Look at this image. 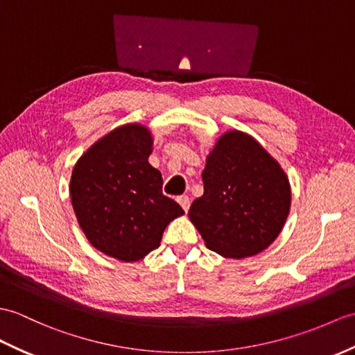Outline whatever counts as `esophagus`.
<instances>
[{
	"label": "esophagus",
	"instance_id": "34e87169",
	"mask_svg": "<svg viewBox=\"0 0 355 355\" xmlns=\"http://www.w3.org/2000/svg\"><path fill=\"white\" fill-rule=\"evenodd\" d=\"M177 201L180 202L181 207H183V210L187 213L189 207H191V200H189V196H186V195H181V196H178V198H177Z\"/></svg>",
	"mask_w": 355,
	"mask_h": 355
}]
</instances>
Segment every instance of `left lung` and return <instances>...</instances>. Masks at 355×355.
<instances>
[{
    "label": "left lung",
    "mask_w": 355,
    "mask_h": 355,
    "mask_svg": "<svg viewBox=\"0 0 355 355\" xmlns=\"http://www.w3.org/2000/svg\"><path fill=\"white\" fill-rule=\"evenodd\" d=\"M204 193L189 210L209 250L243 259L275 241L291 211V183L279 163L252 136L222 135L205 159Z\"/></svg>",
    "instance_id": "8db88e82"
}]
</instances>
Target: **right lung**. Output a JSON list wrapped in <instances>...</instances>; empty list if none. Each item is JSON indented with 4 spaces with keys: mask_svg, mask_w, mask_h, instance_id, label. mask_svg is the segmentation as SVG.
Here are the masks:
<instances>
[{
    "mask_svg": "<svg viewBox=\"0 0 355 355\" xmlns=\"http://www.w3.org/2000/svg\"><path fill=\"white\" fill-rule=\"evenodd\" d=\"M154 139L142 123L112 130L72 169L69 195L90 245L121 261H139L159 248L164 228L184 215L162 193V174L148 157Z\"/></svg>",
    "mask_w": 355,
    "mask_h": 355,
    "instance_id": "1",
    "label": "right lung"
}]
</instances>
